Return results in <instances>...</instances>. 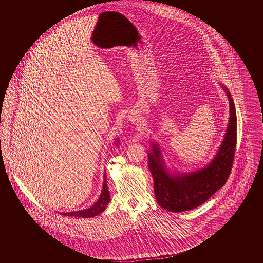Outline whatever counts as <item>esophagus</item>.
Returning a JSON list of instances; mask_svg holds the SVG:
<instances>
[{
  "mask_svg": "<svg viewBox=\"0 0 263 263\" xmlns=\"http://www.w3.org/2000/svg\"><path fill=\"white\" fill-rule=\"evenodd\" d=\"M130 118H131V119H130L131 121H136V118L134 117V116H133V117H130Z\"/></svg>",
  "mask_w": 263,
  "mask_h": 263,
  "instance_id": "34e87169",
  "label": "esophagus"
}]
</instances>
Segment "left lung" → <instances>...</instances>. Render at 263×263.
<instances>
[{"label": "left lung", "mask_w": 263, "mask_h": 263, "mask_svg": "<svg viewBox=\"0 0 263 263\" xmlns=\"http://www.w3.org/2000/svg\"><path fill=\"white\" fill-rule=\"evenodd\" d=\"M230 101L231 117L224 140L212 162L204 167L190 174L171 175L163 166L160 152L153 145L148 153L155 197L159 205L172 212L191 210L205 202L214 193L221 189L231 175L237 142L236 111L231 93L223 87Z\"/></svg>", "instance_id": "8db88e82"}]
</instances>
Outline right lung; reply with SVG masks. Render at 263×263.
<instances>
[{
    "label": "right lung",
    "instance_id": "1",
    "mask_svg": "<svg viewBox=\"0 0 263 263\" xmlns=\"http://www.w3.org/2000/svg\"><path fill=\"white\" fill-rule=\"evenodd\" d=\"M107 176L106 174L104 175V184L102 193L100 195V198L97 200L92 206L86 210H81V211H74V212H68V213H61L64 216H73V217H81V218H89L93 216L98 215L99 213L103 212L106 209V206L110 202V192L108 190V184L106 180Z\"/></svg>",
    "mask_w": 263,
    "mask_h": 263
}]
</instances>
